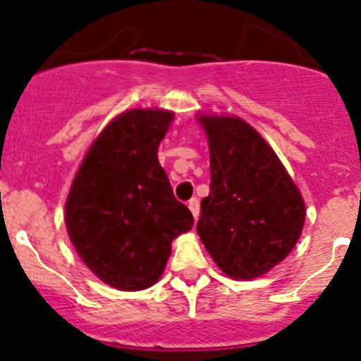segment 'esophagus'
<instances>
[{
	"instance_id": "esophagus-1",
	"label": "esophagus",
	"mask_w": 361,
	"mask_h": 361,
	"mask_svg": "<svg viewBox=\"0 0 361 361\" xmlns=\"http://www.w3.org/2000/svg\"><path fill=\"white\" fill-rule=\"evenodd\" d=\"M188 208H190L191 215H193V219H199V213H200V202L199 199H191L190 202H188Z\"/></svg>"
}]
</instances>
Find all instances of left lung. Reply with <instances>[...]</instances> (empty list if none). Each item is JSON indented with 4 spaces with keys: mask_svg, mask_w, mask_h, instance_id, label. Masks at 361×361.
Segmentation results:
<instances>
[{
    "mask_svg": "<svg viewBox=\"0 0 361 361\" xmlns=\"http://www.w3.org/2000/svg\"><path fill=\"white\" fill-rule=\"evenodd\" d=\"M208 137L212 184L197 233L233 280L266 275L293 251L305 222L298 186L275 149L235 116L197 114Z\"/></svg>",
    "mask_w": 361,
    "mask_h": 361,
    "instance_id": "8db88e82",
    "label": "left lung"
}]
</instances>
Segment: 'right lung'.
<instances>
[{
    "mask_svg": "<svg viewBox=\"0 0 361 361\" xmlns=\"http://www.w3.org/2000/svg\"><path fill=\"white\" fill-rule=\"evenodd\" d=\"M164 108H132L101 130L70 186L65 224L85 266L119 291L152 288L171 242L193 228L157 149L173 123Z\"/></svg>",
    "mask_w": 361,
    "mask_h": 361,
    "instance_id": "obj_1",
    "label": "right lung"
}]
</instances>
